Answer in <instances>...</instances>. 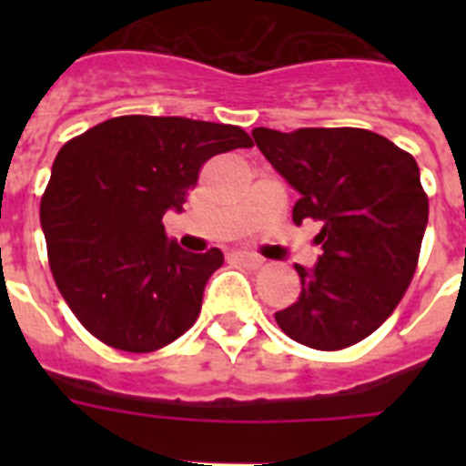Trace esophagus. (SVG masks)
I'll return each mask as SVG.
<instances>
[{
    "mask_svg": "<svg viewBox=\"0 0 466 466\" xmlns=\"http://www.w3.org/2000/svg\"><path fill=\"white\" fill-rule=\"evenodd\" d=\"M233 261L240 263V266H247V268H258L263 263L261 257H254V254H247V252H236L233 254Z\"/></svg>",
    "mask_w": 466,
    "mask_h": 466,
    "instance_id": "1",
    "label": "esophagus"
}]
</instances>
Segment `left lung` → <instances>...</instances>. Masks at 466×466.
Instances as JSON below:
<instances>
[{"instance_id": "8db88e82", "label": "left lung", "mask_w": 466, "mask_h": 466, "mask_svg": "<svg viewBox=\"0 0 466 466\" xmlns=\"http://www.w3.org/2000/svg\"><path fill=\"white\" fill-rule=\"evenodd\" d=\"M270 166L300 193L294 224H322L315 268L296 266L300 296L275 312L291 340L343 350L371 336L418 268L430 200L409 151L364 127H254Z\"/></svg>"}]
</instances>
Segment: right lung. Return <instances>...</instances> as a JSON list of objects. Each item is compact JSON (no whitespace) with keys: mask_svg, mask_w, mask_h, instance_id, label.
Here are the masks:
<instances>
[{"mask_svg":"<svg viewBox=\"0 0 466 466\" xmlns=\"http://www.w3.org/2000/svg\"><path fill=\"white\" fill-rule=\"evenodd\" d=\"M252 147L238 126L182 116H116L72 137L53 160L41 228L57 289L109 348L154 352L196 324L212 247L184 252L163 226L182 212L212 156Z\"/></svg>","mask_w":466,"mask_h":466,"instance_id":"add662e5","label":"right lung"}]
</instances>
